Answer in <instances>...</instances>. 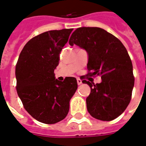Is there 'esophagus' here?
<instances>
[{
	"label": "esophagus",
	"instance_id": "1",
	"mask_svg": "<svg viewBox=\"0 0 146 146\" xmlns=\"http://www.w3.org/2000/svg\"><path fill=\"white\" fill-rule=\"evenodd\" d=\"M82 80H81L80 79H77V84H79V85H80L81 84H82Z\"/></svg>",
	"mask_w": 146,
	"mask_h": 146
}]
</instances>
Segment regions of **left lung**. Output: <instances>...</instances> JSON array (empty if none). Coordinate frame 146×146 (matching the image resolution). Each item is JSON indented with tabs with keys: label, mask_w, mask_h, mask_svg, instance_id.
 I'll return each mask as SVG.
<instances>
[{
	"label": "left lung",
	"mask_w": 146,
	"mask_h": 146,
	"mask_svg": "<svg viewBox=\"0 0 146 146\" xmlns=\"http://www.w3.org/2000/svg\"><path fill=\"white\" fill-rule=\"evenodd\" d=\"M88 53L90 76H101L102 82L90 88L87 108L92 117L111 121L124 112L131 99L134 85L133 66L127 50L117 37L100 27H79L69 40Z\"/></svg>",
	"instance_id": "left-lung-1"
}]
</instances>
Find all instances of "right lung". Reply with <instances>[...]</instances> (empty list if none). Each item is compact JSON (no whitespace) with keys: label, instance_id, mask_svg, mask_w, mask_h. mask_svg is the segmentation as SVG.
Instances as JSON below:
<instances>
[{"label":"right lung","instance_id":"obj_1","mask_svg":"<svg viewBox=\"0 0 146 146\" xmlns=\"http://www.w3.org/2000/svg\"><path fill=\"white\" fill-rule=\"evenodd\" d=\"M73 29L45 32L30 39L16 67L17 93L26 111L39 122L55 124L65 118L78 84L74 77H55L59 54Z\"/></svg>","mask_w":146,"mask_h":146}]
</instances>
